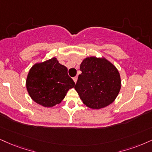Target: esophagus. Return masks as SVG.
<instances>
[{
	"instance_id": "1",
	"label": "esophagus",
	"mask_w": 152,
	"mask_h": 152,
	"mask_svg": "<svg viewBox=\"0 0 152 152\" xmlns=\"http://www.w3.org/2000/svg\"><path fill=\"white\" fill-rule=\"evenodd\" d=\"M72 79H73V80H74V82H75V83H76V82H77V76L74 77H73Z\"/></svg>"
}]
</instances>
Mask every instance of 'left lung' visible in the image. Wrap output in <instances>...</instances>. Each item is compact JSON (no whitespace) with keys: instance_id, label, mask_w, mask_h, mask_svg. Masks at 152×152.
<instances>
[{"instance_id":"1","label":"left lung","mask_w":152,"mask_h":152,"mask_svg":"<svg viewBox=\"0 0 152 152\" xmlns=\"http://www.w3.org/2000/svg\"><path fill=\"white\" fill-rule=\"evenodd\" d=\"M80 70L75 89L84 104L99 109L114 102L121 81L118 71L111 63L104 58L89 57L82 62Z\"/></svg>"}]
</instances>
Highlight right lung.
I'll return each instance as SVG.
<instances>
[{
	"label": "right lung",
	"instance_id": "right-lung-1",
	"mask_svg": "<svg viewBox=\"0 0 152 152\" xmlns=\"http://www.w3.org/2000/svg\"><path fill=\"white\" fill-rule=\"evenodd\" d=\"M31 98L44 107L60 104L75 82L67 74V69L56 58L33 65L26 81Z\"/></svg>",
	"mask_w": 152,
	"mask_h": 152
}]
</instances>
